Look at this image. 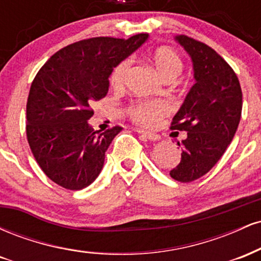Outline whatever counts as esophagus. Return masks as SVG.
I'll use <instances>...</instances> for the list:
<instances>
[{
  "label": "esophagus",
  "instance_id": "obj_1",
  "mask_svg": "<svg viewBox=\"0 0 261 261\" xmlns=\"http://www.w3.org/2000/svg\"><path fill=\"white\" fill-rule=\"evenodd\" d=\"M137 133L141 135V137H142V139L148 140V141H160V139H161L158 135L152 134V133H146V131H141V130H137Z\"/></svg>",
  "mask_w": 261,
  "mask_h": 261
}]
</instances>
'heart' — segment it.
<instances>
[{
    "mask_svg": "<svg viewBox=\"0 0 261 261\" xmlns=\"http://www.w3.org/2000/svg\"><path fill=\"white\" fill-rule=\"evenodd\" d=\"M151 61L160 76L166 80H174L182 70V61L179 54L170 47L162 46L155 49L151 56ZM131 67V60L126 59L114 67L110 83L113 87H121L125 83ZM170 112L168 101L163 99L137 100L127 108V114L137 124L147 127H153L163 116Z\"/></svg>",
    "mask_w": 261,
    "mask_h": 261,
    "instance_id": "1",
    "label": "heart"
}]
</instances>
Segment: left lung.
Segmentation results:
<instances>
[{
  "label": "left lung",
  "mask_w": 261,
  "mask_h": 261,
  "mask_svg": "<svg viewBox=\"0 0 261 261\" xmlns=\"http://www.w3.org/2000/svg\"><path fill=\"white\" fill-rule=\"evenodd\" d=\"M193 61L195 83L172 121V130L187 131L181 161L170 176L190 182L220 161L234 137L242 115V89L232 67L214 49L187 35H176Z\"/></svg>",
  "instance_id": "8db88e82"
}]
</instances>
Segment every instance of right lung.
I'll return each instance as SVG.
<instances>
[{
	"label": "right lung",
	"mask_w": 261,
	"mask_h": 261,
	"mask_svg": "<svg viewBox=\"0 0 261 261\" xmlns=\"http://www.w3.org/2000/svg\"><path fill=\"white\" fill-rule=\"evenodd\" d=\"M147 39H86L59 50L39 70L27 101V139L40 168L60 187L81 190L99 175L121 127L94 131L91 106L107 95L114 67Z\"/></svg>",
	"instance_id": "right-lung-1"
}]
</instances>
